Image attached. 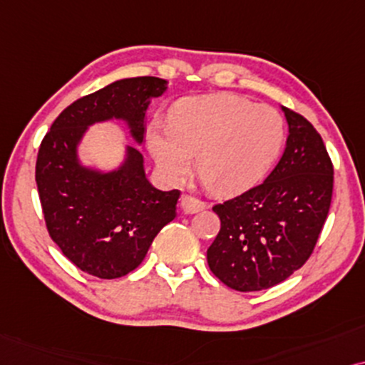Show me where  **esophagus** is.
<instances>
[{
	"label": "esophagus",
	"instance_id": "esophagus-1",
	"mask_svg": "<svg viewBox=\"0 0 365 365\" xmlns=\"http://www.w3.org/2000/svg\"><path fill=\"white\" fill-rule=\"evenodd\" d=\"M180 207H182V210L185 213H197L205 208V203L192 195H183L182 200H180Z\"/></svg>",
	"mask_w": 365,
	"mask_h": 365
}]
</instances>
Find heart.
I'll use <instances>...</instances> for the list:
<instances>
[{
  "mask_svg": "<svg viewBox=\"0 0 365 365\" xmlns=\"http://www.w3.org/2000/svg\"><path fill=\"white\" fill-rule=\"evenodd\" d=\"M284 138V118L272 106L235 95H205L180 100L168 126L152 125L148 145L170 180L185 177L198 153L197 170L205 185L232 195L269 172Z\"/></svg>",
  "mask_w": 365,
  "mask_h": 365,
  "instance_id": "b5f03b06",
  "label": "heart"
}]
</instances>
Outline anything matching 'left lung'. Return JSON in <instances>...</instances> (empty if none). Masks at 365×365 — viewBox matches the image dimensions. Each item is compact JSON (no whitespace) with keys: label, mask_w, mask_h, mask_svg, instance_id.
Returning <instances> with one entry per match:
<instances>
[{"label":"left lung","mask_w":365,"mask_h":365,"mask_svg":"<svg viewBox=\"0 0 365 365\" xmlns=\"http://www.w3.org/2000/svg\"><path fill=\"white\" fill-rule=\"evenodd\" d=\"M287 147L260 185L213 205L220 218L207 262L213 275L239 292L270 289L312 255L327 220L334 165L317 130L285 108Z\"/></svg>","instance_id":"left-lung-1"}]
</instances>
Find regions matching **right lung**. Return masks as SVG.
<instances>
[{
    "label": "right lung",
    "instance_id": "1",
    "mask_svg": "<svg viewBox=\"0 0 365 365\" xmlns=\"http://www.w3.org/2000/svg\"><path fill=\"white\" fill-rule=\"evenodd\" d=\"M163 91L162 78L115 81L66 106L38 150L35 178L48 233L71 264L98 279H118L142 264L157 233L177 217L180 190L150 185L137 148H128L120 170L100 173L78 163L76 145L86 126L110 118L126 120L142 143L148 98Z\"/></svg>",
    "mask_w": 365,
    "mask_h": 365
}]
</instances>
